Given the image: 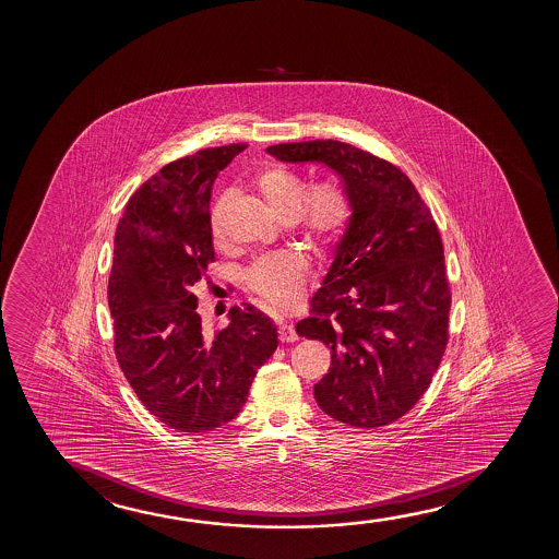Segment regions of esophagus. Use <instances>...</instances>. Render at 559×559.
Returning a JSON list of instances; mask_svg holds the SVG:
<instances>
[{"instance_id":"1","label":"esophagus","mask_w":559,"mask_h":559,"mask_svg":"<svg viewBox=\"0 0 559 559\" xmlns=\"http://www.w3.org/2000/svg\"><path fill=\"white\" fill-rule=\"evenodd\" d=\"M278 337H281V342H296L298 340V334H296V330L292 324H281L278 326Z\"/></svg>"}]
</instances>
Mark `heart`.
Wrapping results in <instances>:
<instances>
[{
	"instance_id": "heart-1",
	"label": "heart",
	"mask_w": 559,
	"mask_h": 559,
	"mask_svg": "<svg viewBox=\"0 0 559 559\" xmlns=\"http://www.w3.org/2000/svg\"><path fill=\"white\" fill-rule=\"evenodd\" d=\"M255 185L276 214L283 219L294 217L304 235L319 245L334 240L349 222V197L344 187L332 179H324L306 189L296 174L271 166L261 169ZM223 207V199L217 200L210 212V235L215 246L225 245ZM306 276V258L299 253H283L255 261L248 271V284L260 296L263 306L284 309L298 298Z\"/></svg>"
}]
</instances>
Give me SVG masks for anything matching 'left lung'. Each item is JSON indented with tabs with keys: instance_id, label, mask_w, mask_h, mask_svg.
Returning a JSON list of instances; mask_svg holds the SVG:
<instances>
[{
	"instance_id": "left-lung-1",
	"label": "left lung",
	"mask_w": 559,
	"mask_h": 559,
	"mask_svg": "<svg viewBox=\"0 0 559 559\" xmlns=\"http://www.w3.org/2000/svg\"><path fill=\"white\" fill-rule=\"evenodd\" d=\"M284 164H321L344 183L352 215L299 336L332 352L313 388L330 418L353 428L399 420L428 390L449 337L451 292L436 222L390 162L340 141L267 146Z\"/></svg>"
}]
</instances>
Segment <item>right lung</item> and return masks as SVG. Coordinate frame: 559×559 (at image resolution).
<instances>
[{
  "instance_id": "1",
  "label": "right lung",
  "mask_w": 559,
  "mask_h": 559,
  "mask_svg": "<svg viewBox=\"0 0 559 559\" xmlns=\"http://www.w3.org/2000/svg\"><path fill=\"white\" fill-rule=\"evenodd\" d=\"M246 146L204 148L164 166L133 192L116 227L108 281L116 357L146 411L185 433L237 418L278 345L275 324L252 304L230 307L227 329L206 332L192 294L214 261L215 177Z\"/></svg>"
}]
</instances>
